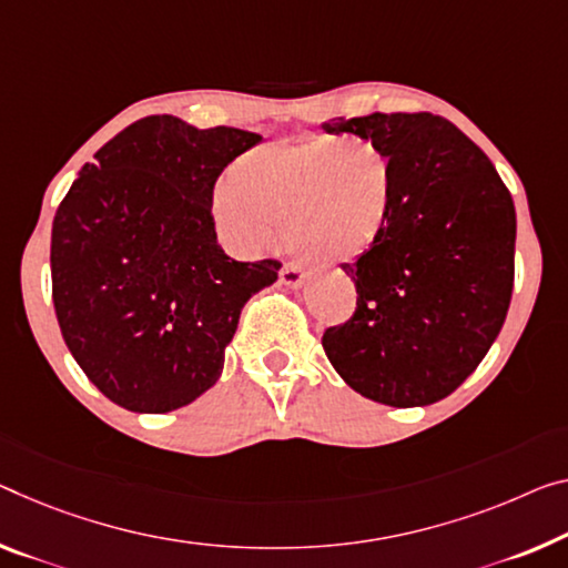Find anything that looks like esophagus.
<instances>
[{"instance_id":"1","label":"esophagus","mask_w":568,"mask_h":568,"mask_svg":"<svg viewBox=\"0 0 568 568\" xmlns=\"http://www.w3.org/2000/svg\"><path fill=\"white\" fill-rule=\"evenodd\" d=\"M278 278H282V284L292 286V290H300L304 284V268L300 264H284L282 272H278Z\"/></svg>"}]
</instances>
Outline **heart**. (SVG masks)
I'll return each instance as SVG.
<instances>
[{"instance_id": "obj_1", "label": "heart", "mask_w": 568, "mask_h": 568, "mask_svg": "<svg viewBox=\"0 0 568 568\" xmlns=\"http://www.w3.org/2000/svg\"><path fill=\"white\" fill-rule=\"evenodd\" d=\"M398 205V168L368 139L307 136L239 156L213 215L241 254L274 248L282 231L317 266L355 261L378 246Z\"/></svg>"}]
</instances>
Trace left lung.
<instances>
[{"mask_svg":"<svg viewBox=\"0 0 568 568\" xmlns=\"http://www.w3.org/2000/svg\"><path fill=\"white\" fill-rule=\"evenodd\" d=\"M327 134L378 144L398 168V205L378 246L343 264L353 317L322 347L357 394L429 406L457 390L490 351L516 278V207L473 139L444 116L368 113L329 119Z\"/></svg>","mask_w":568,"mask_h":568,"instance_id":"obj_1","label":"left lung"}]
</instances>
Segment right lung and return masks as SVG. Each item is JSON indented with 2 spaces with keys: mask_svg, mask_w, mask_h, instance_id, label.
Listing matches in <instances>:
<instances>
[{
  "mask_svg": "<svg viewBox=\"0 0 568 568\" xmlns=\"http://www.w3.org/2000/svg\"><path fill=\"white\" fill-rule=\"evenodd\" d=\"M261 136L195 129L178 116L134 121L83 164L52 221V304L68 351L113 404L168 414L203 396L251 294L276 258L221 248L213 190Z\"/></svg>",
  "mask_w": 568,
  "mask_h": 568,
  "instance_id": "1",
  "label": "right lung"
}]
</instances>
